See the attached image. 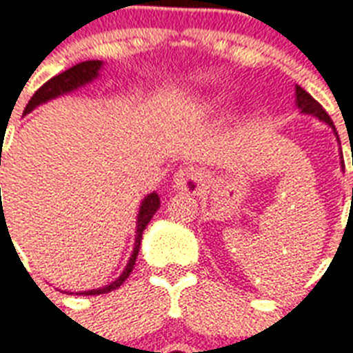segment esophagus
Returning a JSON list of instances; mask_svg holds the SVG:
<instances>
[{"instance_id": "1", "label": "esophagus", "mask_w": 353, "mask_h": 353, "mask_svg": "<svg viewBox=\"0 0 353 353\" xmlns=\"http://www.w3.org/2000/svg\"><path fill=\"white\" fill-rule=\"evenodd\" d=\"M205 183V176L203 172L194 168V166H185V168H179L174 176V187L177 190H185V192H190V194H196Z\"/></svg>"}]
</instances>
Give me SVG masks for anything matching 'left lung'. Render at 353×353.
I'll use <instances>...</instances> for the list:
<instances>
[{
  "label": "left lung",
  "instance_id": "left-lung-1",
  "mask_svg": "<svg viewBox=\"0 0 353 353\" xmlns=\"http://www.w3.org/2000/svg\"><path fill=\"white\" fill-rule=\"evenodd\" d=\"M296 105H298V109L302 112H305V114H313V117L320 118L322 122H326L330 128L335 131V125H333L332 118H330V114H327L326 111H324V107L316 101V99L311 96L309 92H305L302 87H296ZM335 134H337V131H335ZM341 165H343L344 168V161H341ZM352 166H353V159H352ZM352 196H353V188H352Z\"/></svg>",
  "mask_w": 353,
  "mask_h": 353
}]
</instances>
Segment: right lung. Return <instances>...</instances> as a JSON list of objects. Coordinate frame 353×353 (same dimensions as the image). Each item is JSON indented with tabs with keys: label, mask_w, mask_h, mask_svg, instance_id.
<instances>
[{
	"label": "right lung",
	"mask_w": 353,
	"mask_h": 353,
	"mask_svg": "<svg viewBox=\"0 0 353 353\" xmlns=\"http://www.w3.org/2000/svg\"><path fill=\"white\" fill-rule=\"evenodd\" d=\"M101 68V61H85V63H79L68 68L63 74L55 75V77H51L50 81H46L44 85L33 94V98L29 99V103L26 105V109H23V114L27 112H31L34 107H39L40 103H46L48 99H53L61 96V94H68L75 88L83 87V85H87L88 81H92L98 77V72ZM1 161V157H0ZM1 165V163H0ZM0 196H1V188H0ZM159 205H161V200H159V196L155 192L152 194H148L144 198L141 205V211H139V219H137V239H134V248L133 254L129 257V263L125 266V270L122 272V276L118 279H114L111 285H107L103 289H96V290H85V292H79V294H105V292H111V290L118 289L120 285L129 278V274L133 272L134 268V261H137V255H139V248H141V241H142V233L146 230L148 222L152 220V216L157 212Z\"/></svg>",
	"instance_id": "right-lung-1"
}]
</instances>
